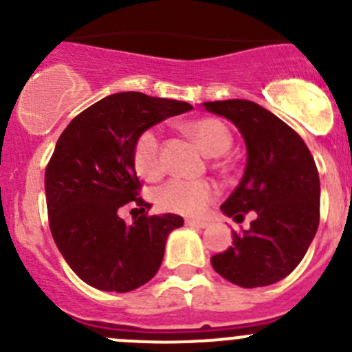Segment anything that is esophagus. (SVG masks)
Returning <instances> with one entry per match:
<instances>
[{
	"mask_svg": "<svg viewBox=\"0 0 352 352\" xmlns=\"http://www.w3.org/2000/svg\"><path fill=\"white\" fill-rule=\"evenodd\" d=\"M186 225L187 226H196V228H206L209 223L204 221V219H186Z\"/></svg>",
	"mask_w": 352,
	"mask_h": 352,
	"instance_id": "obj_1",
	"label": "esophagus"
}]
</instances>
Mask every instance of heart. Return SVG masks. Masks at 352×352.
Wrapping results in <instances>:
<instances>
[{
	"instance_id": "heart-1",
	"label": "heart",
	"mask_w": 352,
	"mask_h": 352,
	"mask_svg": "<svg viewBox=\"0 0 352 352\" xmlns=\"http://www.w3.org/2000/svg\"><path fill=\"white\" fill-rule=\"evenodd\" d=\"M182 129L196 140L199 146L209 156H219L232 146V133L225 122L214 117H197L182 124ZM133 165L141 179L153 182L163 173L162 143L155 129H144L134 140ZM219 189L211 180H180L173 179L160 187L156 204L162 209L184 216H197L206 211L218 197Z\"/></svg>"
}]
</instances>
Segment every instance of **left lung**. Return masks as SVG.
Listing matches in <instances>:
<instances>
[{
  "label": "left lung",
  "mask_w": 352,
  "mask_h": 352,
  "mask_svg": "<svg viewBox=\"0 0 352 352\" xmlns=\"http://www.w3.org/2000/svg\"><path fill=\"white\" fill-rule=\"evenodd\" d=\"M206 110L232 120L247 146L239 187L223 202L226 216L250 228L233 232L232 247L211 257L214 271L242 287L274 285L294 271L320 221V179L310 150L296 131L250 100L206 102Z\"/></svg>",
  "instance_id": "left-lung-1"
}]
</instances>
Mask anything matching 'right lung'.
<instances>
[{"mask_svg": "<svg viewBox=\"0 0 352 352\" xmlns=\"http://www.w3.org/2000/svg\"><path fill=\"white\" fill-rule=\"evenodd\" d=\"M190 109L187 102L122 91L78 113L59 136L45 166L49 226L67 265L87 285L127 293L158 272L166 239L184 219L147 211L127 226L118 209L129 201L150 209L140 197L134 140Z\"/></svg>", "mask_w": 352, "mask_h": 352, "instance_id": "add662e5", "label": "right lung"}]
</instances>
